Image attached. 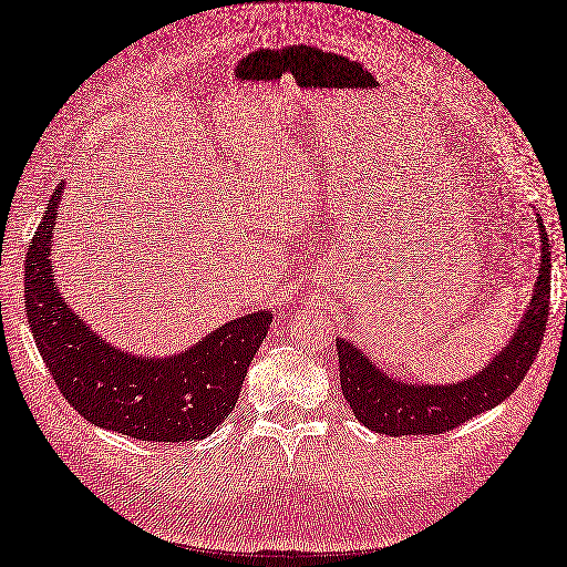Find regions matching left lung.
<instances>
[{"label": "left lung", "instance_id": "obj_1", "mask_svg": "<svg viewBox=\"0 0 567 567\" xmlns=\"http://www.w3.org/2000/svg\"><path fill=\"white\" fill-rule=\"evenodd\" d=\"M539 226V268L528 310L523 312L514 337L474 375L457 383H411L375 367L350 339H337L341 390L358 421L381 434H442L470 417L491 411L520 385L533 367L549 320L551 251L547 228Z\"/></svg>", "mask_w": 567, "mask_h": 567}]
</instances>
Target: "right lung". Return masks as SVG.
Masks as SVG:
<instances>
[{"mask_svg":"<svg viewBox=\"0 0 567 567\" xmlns=\"http://www.w3.org/2000/svg\"><path fill=\"white\" fill-rule=\"evenodd\" d=\"M65 182L53 192L25 259V308L58 390L86 421L140 442H198L234 411L272 312L257 310L209 331L171 358L121 350L62 299L51 243Z\"/></svg>","mask_w":567,"mask_h":567,"instance_id":"right-lung-1","label":"right lung"}]
</instances>
